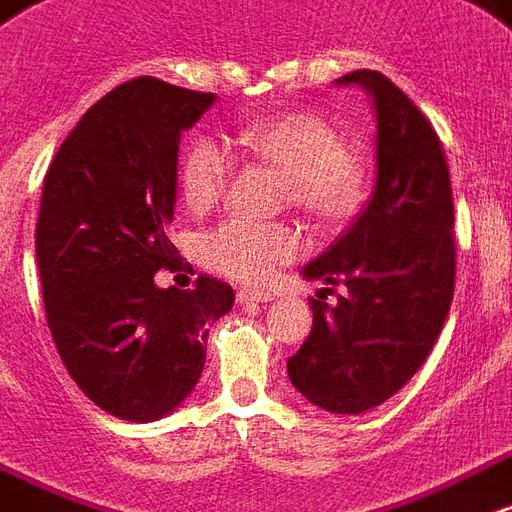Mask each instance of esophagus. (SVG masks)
<instances>
[{
	"mask_svg": "<svg viewBox=\"0 0 512 512\" xmlns=\"http://www.w3.org/2000/svg\"><path fill=\"white\" fill-rule=\"evenodd\" d=\"M271 298L268 290H238V304H268Z\"/></svg>",
	"mask_w": 512,
	"mask_h": 512,
	"instance_id": "obj_1",
	"label": "esophagus"
}]
</instances>
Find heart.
Instances as JSON below:
<instances>
[{
  "mask_svg": "<svg viewBox=\"0 0 512 512\" xmlns=\"http://www.w3.org/2000/svg\"><path fill=\"white\" fill-rule=\"evenodd\" d=\"M236 143L285 173L293 203L312 217L342 219L366 198L369 170L363 160L344 149L342 135L314 113L255 121L238 132ZM233 162L225 140L211 135L192 140L181 160V187L189 206L195 211L214 206L230 181ZM298 252L301 238L287 225L227 219L203 238L206 266L238 282H263Z\"/></svg>",
  "mask_w": 512,
  "mask_h": 512,
  "instance_id": "obj_1",
  "label": "heart"
}]
</instances>
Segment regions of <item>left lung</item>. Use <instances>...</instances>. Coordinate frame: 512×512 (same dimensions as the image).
<instances>
[{
    "label": "left lung",
    "instance_id": "obj_1",
    "mask_svg": "<svg viewBox=\"0 0 512 512\" xmlns=\"http://www.w3.org/2000/svg\"><path fill=\"white\" fill-rule=\"evenodd\" d=\"M333 83L372 97L374 189L350 230L301 271L347 290L333 306L312 298V333L287 374L314 407L361 415L410 382L445 325L456 279L453 192L437 132L396 83L374 70Z\"/></svg>",
    "mask_w": 512,
    "mask_h": 512
}]
</instances>
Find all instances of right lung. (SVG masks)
<instances>
[{"mask_svg": "<svg viewBox=\"0 0 512 512\" xmlns=\"http://www.w3.org/2000/svg\"><path fill=\"white\" fill-rule=\"evenodd\" d=\"M217 102L135 78L83 113L48 168L37 268L48 328L67 372L121 420L179 410L206 366V328L233 309V287L198 276L160 287L173 266L179 140Z\"/></svg>", "mask_w": 512, "mask_h": 512, "instance_id": "add662e5", "label": "right lung"}]
</instances>
